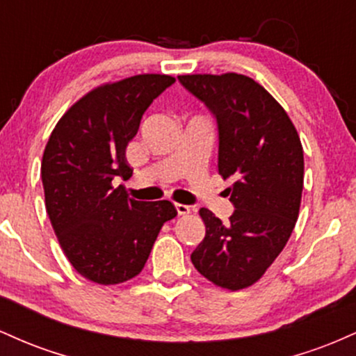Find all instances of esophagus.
Wrapping results in <instances>:
<instances>
[{
  "label": "esophagus",
  "mask_w": 356,
  "mask_h": 356,
  "mask_svg": "<svg viewBox=\"0 0 356 356\" xmlns=\"http://www.w3.org/2000/svg\"><path fill=\"white\" fill-rule=\"evenodd\" d=\"M175 209H177L179 216L191 214V206H187V204H175Z\"/></svg>",
  "instance_id": "34e87169"
}]
</instances>
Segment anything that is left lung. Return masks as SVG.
Wrapping results in <instances>:
<instances>
[{"label": "left lung", "mask_w": 356, "mask_h": 356, "mask_svg": "<svg viewBox=\"0 0 356 356\" xmlns=\"http://www.w3.org/2000/svg\"><path fill=\"white\" fill-rule=\"evenodd\" d=\"M177 79L214 117L218 172L231 181L226 192L234 206L227 222L209 209L199 211L206 236L191 261L204 277L236 291L264 275L295 229L303 192V147L288 113L249 76Z\"/></svg>", "instance_id": "obj_1"}]
</instances>
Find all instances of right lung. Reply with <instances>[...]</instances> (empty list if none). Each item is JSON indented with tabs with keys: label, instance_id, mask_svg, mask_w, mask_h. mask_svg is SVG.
I'll return each mask as SVG.
<instances>
[{
	"label": "right lung",
	"instance_id": "obj_1",
	"mask_svg": "<svg viewBox=\"0 0 356 356\" xmlns=\"http://www.w3.org/2000/svg\"><path fill=\"white\" fill-rule=\"evenodd\" d=\"M174 81L150 73L95 88L60 118L44 147L48 218L72 266L93 283L136 277L161 227L177 216L172 202L136 201L115 187L132 175L125 149L142 115Z\"/></svg>",
	"mask_w": 356,
	"mask_h": 356
}]
</instances>
